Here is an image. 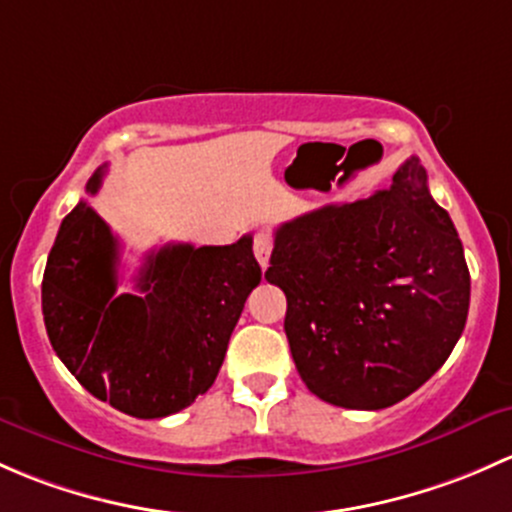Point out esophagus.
<instances>
[{"label":"esophagus","instance_id":"obj_1","mask_svg":"<svg viewBox=\"0 0 512 512\" xmlns=\"http://www.w3.org/2000/svg\"><path fill=\"white\" fill-rule=\"evenodd\" d=\"M271 251H273V236L268 234V231H258L254 236V256L263 268H266L268 261H271Z\"/></svg>","mask_w":512,"mask_h":512}]
</instances>
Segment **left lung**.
Instances as JSON below:
<instances>
[{
	"label": "left lung",
	"instance_id": "8db88e82",
	"mask_svg": "<svg viewBox=\"0 0 512 512\" xmlns=\"http://www.w3.org/2000/svg\"><path fill=\"white\" fill-rule=\"evenodd\" d=\"M266 281L286 293L305 387L345 409H384L431 377L466 328L471 276L419 157L389 189L276 229Z\"/></svg>",
	"mask_w": 512,
	"mask_h": 512
}]
</instances>
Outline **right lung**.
<instances>
[{
  "instance_id": "obj_1",
  "label": "right lung",
  "mask_w": 512,
  "mask_h": 512,
  "mask_svg": "<svg viewBox=\"0 0 512 512\" xmlns=\"http://www.w3.org/2000/svg\"><path fill=\"white\" fill-rule=\"evenodd\" d=\"M103 167L88 179L96 194ZM251 236L231 246L167 244L145 256L138 293L118 291L120 244L78 202L46 261L41 310L51 347L100 402L138 419L182 412L224 362L246 298L261 283Z\"/></svg>"
}]
</instances>
